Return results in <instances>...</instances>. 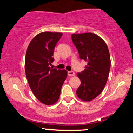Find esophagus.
Here are the masks:
<instances>
[{
  "label": "esophagus",
  "instance_id": "34e87169",
  "mask_svg": "<svg viewBox=\"0 0 133 133\" xmlns=\"http://www.w3.org/2000/svg\"><path fill=\"white\" fill-rule=\"evenodd\" d=\"M75 72L73 71H68V75L69 76H75Z\"/></svg>",
  "mask_w": 133,
  "mask_h": 133
}]
</instances>
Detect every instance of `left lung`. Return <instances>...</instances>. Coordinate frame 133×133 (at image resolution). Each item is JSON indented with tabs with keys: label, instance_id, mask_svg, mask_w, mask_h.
<instances>
[{
	"label": "left lung",
	"instance_id": "1",
	"mask_svg": "<svg viewBox=\"0 0 133 133\" xmlns=\"http://www.w3.org/2000/svg\"><path fill=\"white\" fill-rule=\"evenodd\" d=\"M71 39L80 59L88 63L82 72L77 73L81 85L76 95L83 101H91L102 92L108 78L111 66L108 48L100 37L93 33L72 34Z\"/></svg>",
	"mask_w": 133,
	"mask_h": 133
}]
</instances>
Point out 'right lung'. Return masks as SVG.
I'll list each match as a JSON object with an SVG mask.
<instances>
[{"instance_id": "add662e5", "label": "right lung", "mask_w": 133, "mask_h": 133, "mask_svg": "<svg viewBox=\"0 0 133 133\" xmlns=\"http://www.w3.org/2000/svg\"><path fill=\"white\" fill-rule=\"evenodd\" d=\"M62 35L58 32L40 33L32 39L26 50L25 70L30 88L37 99L46 105L58 101L67 77L65 70L50 66L54 61V48Z\"/></svg>"}]
</instances>
